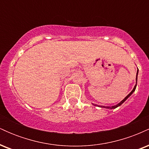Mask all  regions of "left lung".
Returning <instances> with one entry per match:
<instances>
[{
    "mask_svg": "<svg viewBox=\"0 0 149 149\" xmlns=\"http://www.w3.org/2000/svg\"><path fill=\"white\" fill-rule=\"evenodd\" d=\"M138 73H139V70H137V72H136V84H135L134 87V88H133V90H132V91L130 92V93L129 95H127V96H126L125 97V98L123 99V100L122 101H121L120 102H119L118 104H116V105L112 106V107H104V106H99V105H97V104H93L94 106H97V107H101V108H105V109H116V108H117V107H120V106L121 104H123L124 102H125V101L127 100V99L129 98V97H130L132 95L133 92H134L135 91V89H136V84H137V76H138Z\"/></svg>",
    "mask_w": 149,
    "mask_h": 149,
    "instance_id": "1",
    "label": "left lung"
}]
</instances>
